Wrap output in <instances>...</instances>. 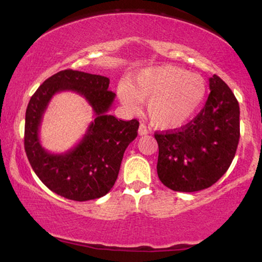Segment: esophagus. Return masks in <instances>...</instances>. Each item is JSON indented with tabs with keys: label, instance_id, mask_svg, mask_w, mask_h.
Here are the masks:
<instances>
[{
	"label": "esophagus",
	"instance_id": "1",
	"mask_svg": "<svg viewBox=\"0 0 262 262\" xmlns=\"http://www.w3.org/2000/svg\"><path fill=\"white\" fill-rule=\"evenodd\" d=\"M138 134H139V136L147 135V134H148V128L146 127V125H144V124H140L139 130H138Z\"/></svg>",
	"mask_w": 262,
	"mask_h": 262
}]
</instances>
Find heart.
Instances as JSON below:
<instances>
[{
  "instance_id": "1",
  "label": "heart",
  "mask_w": 262,
  "mask_h": 262,
  "mask_svg": "<svg viewBox=\"0 0 262 262\" xmlns=\"http://www.w3.org/2000/svg\"><path fill=\"white\" fill-rule=\"evenodd\" d=\"M205 80L181 68L164 66L146 69L126 86L118 89L121 102L137 112L146 102L150 123L161 130H173L190 121L206 95Z\"/></svg>"
}]
</instances>
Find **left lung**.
I'll return each mask as SVG.
<instances>
[{"instance_id":"left-lung-1","label":"left lung","mask_w":262,"mask_h":262,"mask_svg":"<svg viewBox=\"0 0 262 262\" xmlns=\"http://www.w3.org/2000/svg\"><path fill=\"white\" fill-rule=\"evenodd\" d=\"M210 93L203 110L180 130L155 132L158 176L178 192L215 184L230 167L239 141V104L219 76L209 78Z\"/></svg>"}]
</instances>
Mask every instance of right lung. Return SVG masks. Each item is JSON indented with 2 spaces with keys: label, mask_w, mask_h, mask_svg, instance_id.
<instances>
[{
  "label": "right lung",
  "mask_w": 262,
  "mask_h": 262,
  "mask_svg": "<svg viewBox=\"0 0 262 262\" xmlns=\"http://www.w3.org/2000/svg\"><path fill=\"white\" fill-rule=\"evenodd\" d=\"M109 78L76 70H63L43 81L27 105L24 147L32 169L50 191L75 201L101 198L117 180L124 152L138 135L137 119L122 121L108 114L115 93L108 91ZM73 90L88 100L95 121L75 148L52 155L39 144L42 116L52 95Z\"/></svg>",
  "instance_id": "add662e5"
}]
</instances>
